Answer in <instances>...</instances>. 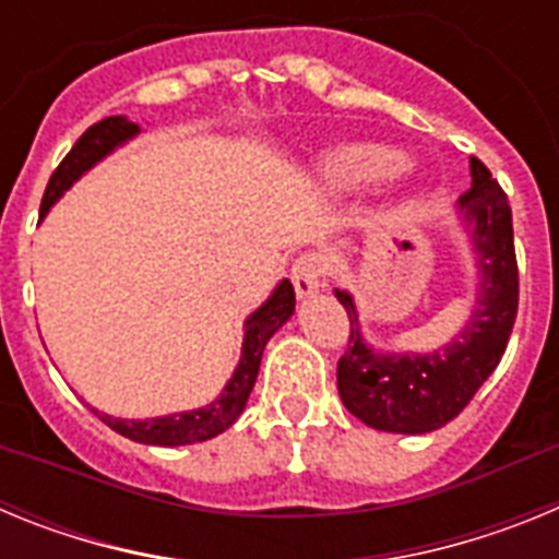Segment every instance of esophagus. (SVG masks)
<instances>
[{
	"label": "esophagus",
	"instance_id": "obj_1",
	"mask_svg": "<svg viewBox=\"0 0 559 559\" xmlns=\"http://www.w3.org/2000/svg\"><path fill=\"white\" fill-rule=\"evenodd\" d=\"M324 276H328V263H324V257L316 254V251H308V254L299 257L294 263V269H290V283H294L299 299H308L316 290H322L324 283H328Z\"/></svg>",
	"mask_w": 559,
	"mask_h": 559
}]
</instances>
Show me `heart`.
I'll return each instance as SVG.
<instances>
[{
    "instance_id": "1",
    "label": "heart",
    "mask_w": 559,
    "mask_h": 559,
    "mask_svg": "<svg viewBox=\"0 0 559 559\" xmlns=\"http://www.w3.org/2000/svg\"><path fill=\"white\" fill-rule=\"evenodd\" d=\"M322 170L335 185H372V181H383L403 170V159L394 151H386V147L347 145L328 153L322 162Z\"/></svg>"
}]
</instances>
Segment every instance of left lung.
Returning <instances> with one entry per match:
<instances>
[{
	"label": "left lung",
	"instance_id": "1",
	"mask_svg": "<svg viewBox=\"0 0 559 559\" xmlns=\"http://www.w3.org/2000/svg\"><path fill=\"white\" fill-rule=\"evenodd\" d=\"M471 190L459 215L471 226L476 249V308L462 333L426 355L374 353L360 335L358 308L347 290H335L349 316V341L338 358V394L349 414L369 428L428 433L451 423L498 367L518 316V260L512 210L492 173L471 159Z\"/></svg>",
	"mask_w": 559,
	"mask_h": 559
}]
</instances>
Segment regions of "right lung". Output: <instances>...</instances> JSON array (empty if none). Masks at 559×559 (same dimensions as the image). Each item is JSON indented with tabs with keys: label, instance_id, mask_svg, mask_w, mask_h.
Here are the masks:
<instances>
[{
	"label": "right lung",
	"instance_id": "add662e5",
	"mask_svg": "<svg viewBox=\"0 0 559 559\" xmlns=\"http://www.w3.org/2000/svg\"><path fill=\"white\" fill-rule=\"evenodd\" d=\"M136 133H140V126L126 120V117H106V120L86 128L81 140L72 145V151H69L67 156H63L61 165L56 167V173L49 176V185L47 190H44L41 199V218L49 212V206L56 204L63 192L81 179L83 173L92 170L103 156H108L114 147L128 142L131 136H136ZM294 285H290L288 280H283V283L274 288V294L246 319L240 364H237V369L231 372L224 392L212 400L210 406L153 419H120L111 417V414L97 412V408H92V412H95L111 431L122 433V437L133 439V442H142V445L176 448L192 445V442H206V439L218 437V433H224L226 428L243 414L246 400H249L251 389H254L257 372H260V360H263L265 344H269V338L276 330L288 322L290 313H294Z\"/></svg>",
	"mask_w": 559,
	"mask_h": 559
}]
</instances>
